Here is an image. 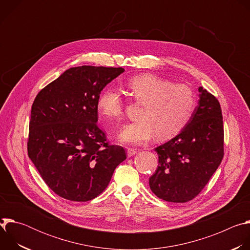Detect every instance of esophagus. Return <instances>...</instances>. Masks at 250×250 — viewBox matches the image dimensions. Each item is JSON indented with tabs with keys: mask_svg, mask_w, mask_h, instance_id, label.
Returning a JSON list of instances; mask_svg holds the SVG:
<instances>
[{
	"mask_svg": "<svg viewBox=\"0 0 250 250\" xmlns=\"http://www.w3.org/2000/svg\"><path fill=\"white\" fill-rule=\"evenodd\" d=\"M136 153H137V149H134V148H127V150H126L127 157H131Z\"/></svg>",
	"mask_w": 250,
	"mask_h": 250,
	"instance_id": "obj_1",
	"label": "esophagus"
}]
</instances>
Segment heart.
Listing matches in <instances>:
<instances>
[{
    "mask_svg": "<svg viewBox=\"0 0 250 250\" xmlns=\"http://www.w3.org/2000/svg\"><path fill=\"white\" fill-rule=\"evenodd\" d=\"M132 99L144 105L138 121L125 125L119 140L125 145H142L154 134L165 140L179 133L191 120L196 109V96L186 85L152 74L131 77L126 82ZM97 108L108 121H120L124 117V100L115 88H106L99 96Z\"/></svg>",
    "mask_w": 250,
    "mask_h": 250,
    "instance_id": "obj_1",
    "label": "heart"
}]
</instances>
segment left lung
<instances>
[{"label": "left lung", "mask_w": 250, "mask_h": 250, "mask_svg": "<svg viewBox=\"0 0 250 250\" xmlns=\"http://www.w3.org/2000/svg\"><path fill=\"white\" fill-rule=\"evenodd\" d=\"M194 114L174 138L155 148L158 167L151 191L172 203L193 200L205 188L224 157V125L218 99L203 87Z\"/></svg>", "instance_id": "8db88e82"}]
</instances>
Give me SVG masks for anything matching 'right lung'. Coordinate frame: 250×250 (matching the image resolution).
I'll return each mask as SVG.
<instances>
[{
  "mask_svg": "<svg viewBox=\"0 0 250 250\" xmlns=\"http://www.w3.org/2000/svg\"><path fill=\"white\" fill-rule=\"evenodd\" d=\"M124 68L78 66L44 87L31 105L28 157L58 196L74 202L98 197L125 160L124 147L110 146L98 126L102 90Z\"/></svg>",
  "mask_w": 250,
  "mask_h": 250,
  "instance_id": "obj_1",
  "label": "right lung"
}]
</instances>
